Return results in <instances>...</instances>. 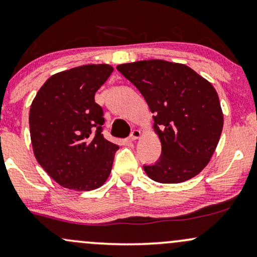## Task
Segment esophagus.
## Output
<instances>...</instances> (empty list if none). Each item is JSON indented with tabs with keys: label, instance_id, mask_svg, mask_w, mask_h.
Listing matches in <instances>:
<instances>
[{
	"label": "esophagus",
	"instance_id": "esophagus-1",
	"mask_svg": "<svg viewBox=\"0 0 257 257\" xmlns=\"http://www.w3.org/2000/svg\"><path fill=\"white\" fill-rule=\"evenodd\" d=\"M141 137V131H138V130H134V131L131 132V135H130V137H128V140L130 141H136V140H138V138Z\"/></svg>",
	"mask_w": 257,
	"mask_h": 257
}]
</instances>
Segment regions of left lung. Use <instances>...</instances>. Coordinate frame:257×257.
Listing matches in <instances>:
<instances>
[{
	"label": "left lung",
	"instance_id": "obj_1",
	"mask_svg": "<svg viewBox=\"0 0 257 257\" xmlns=\"http://www.w3.org/2000/svg\"><path fill=\"white\" fill-rule=\"evenodd\" d=\"M140 90L154 114L161 158L144 166L150 179L186 182L209 164L220 141L224 114L214 86L183 63L143 60L116 66Z\"/></svg>",
	"mask_w": 257,
	"mask_h": 257
}]
</instances>
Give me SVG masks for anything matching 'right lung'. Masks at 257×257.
I'll return each mask as SVG.
<instances>
[{"label":"right lung","instance_id":"right-lung-1","mask_svg":"<svg viewBox=\"0 0 257 257\" xmlns=\"http://www.w3.org/2000/svg\"><path fill=\"white\" fill-rule=\"evenodd\" d=\"M109 65H84L51 75L30 108L35 158L63 188L90 191L109 177L119 146L103 137V110L95 93L109 78Z\"/></svg>","mask_w":257,"mask_h":257}]
</instances>
